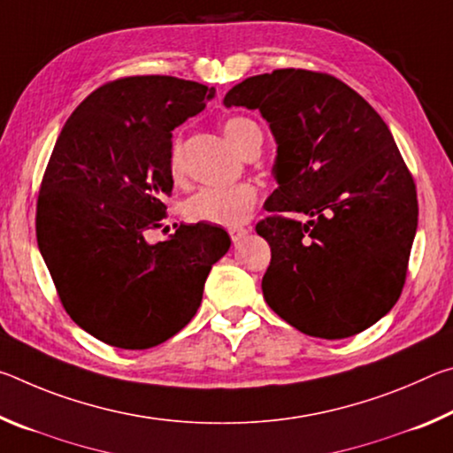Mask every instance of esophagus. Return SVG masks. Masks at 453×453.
I'll return each instance as SVG.
<instances>
[{
    "instance_id": "34e87169",
    "label": "esophagus",
    "mask_w": 453,
    "mask_h": 453,
    "mask_svg": "<svg viewBox=\"0 0 453 453\" xmlns=\"http://www.w3.org/2000/svg\"><path fill=\"white\" fill-rule=\"evenodd\" d=\"M227 232H229V237H232V242H234V243L242 242L243 237L248 235V229H245V227H229Z\"/></svg>"
}]
</instances>
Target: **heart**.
Returning a JSON list of instances; mask_svg holds the SVG:
<instances>
[{
  "label": "heart",
  "instance_id": "obj_1",
  "mask_svg": "<svg viewBox=\"0 0 453 453\" xmlns=\"http://www.w3.org/2000/svg\"><path fill=\"white\" fill-rule=\"evenodd\" d=\"M224 135L229 145L245 156L257 142H262V132L256 121L248 118L234 116L226 119ZM172 173L178 178L181 173V157H180V143H173L172 159H170ZM257 202V189L251 183H234V186H211L197 189L194 196L186 199L183 211L194 221H205L213 226H235L250 216Z\"/></svg>",
  "mask_w": 453,
  "mask_h": 453
}]
</instances>
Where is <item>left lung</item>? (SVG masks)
<instances>
[{"instance_id": "8db88e82", "label": "left lung", "mask_w": 453, "mask_h": 453, "mask_svg": "<svg viewBox=\"0 0 453 453\" xmlns=\"http://www.w3.org/2000/svg\"><path fill=\"white\" fill-rule=\"evenodd\" d=\"M224 105L257 110L278 143L265 210L288 216L256 226L272 248L267 305L324 340L373 326L402 294L418 229L416 183L386 121L343 81L308 70L243 80Z\"/></svg>"}]
</instances>
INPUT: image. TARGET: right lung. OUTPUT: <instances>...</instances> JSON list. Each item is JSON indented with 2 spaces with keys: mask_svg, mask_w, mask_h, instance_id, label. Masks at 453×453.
I'll use <instances>...</instances> for the list:
<instances>
[{
  "mask_svg": "<svg viewBox=\"0 0 453 453\" xmlns=\"http://www.w3.org/2000/svg\"><path fill=\"white\" fill-rule=\"evenodd\" d=\"M213 94L172 75L110 81L75 107L51 151L37 245L65 311L107 346L148 349L186 327L232 245L210 224L148 242L173 188L172 132Z\"/></svg>",
  "mask_w": 453,
  "mask_h": 453,
  "instance_id": "right-lung-1",
  "label": "right lung"
}]
</instances>
